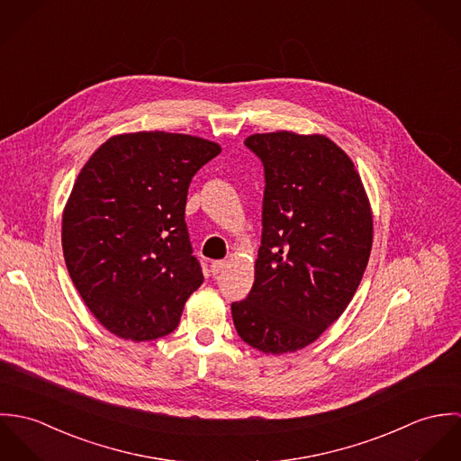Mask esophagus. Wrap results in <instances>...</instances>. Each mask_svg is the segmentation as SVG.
Instances as JSON below:
<instances>
[{
	"label": "esophagus",
	"mask_w": 461,
	"mask_h": 461,
	"mask_svg": "<svg viewBox=\"0 0 461 461\" xmlns=\"http://www.w3.org/2000/svg\"><path fill=\"white\" fill-rule=\"evenodd\" d=\"M227 266H229V261H214V263L211 264V273H212V275H218V273H221Z\"/></svg>",
	"instance_id": "34e87169"
}]
</instances>
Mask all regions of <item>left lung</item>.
Segmentation results:
<instances>
[{
    "mask_svg": "<svg viewBox=\"0 0 461 461\" xmlns=\"http://www.w3.org/2000/svg\"><path fill=\"white\" fill-rule=\"evenodd\" d=\"M245 145L264 165L263 240L232 320L249 346L293 353L349 305L373 247V211L351 158L325 134L258 132Z\"/></svg>",
    "mask_w": 461,
    "mask_h": 461,
    "instance_id": "1",
    "label": "left lung"
}]
</instances>
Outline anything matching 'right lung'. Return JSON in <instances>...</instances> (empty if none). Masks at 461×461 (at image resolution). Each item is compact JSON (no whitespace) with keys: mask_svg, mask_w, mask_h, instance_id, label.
<instances>
[{"mask_svg":"<svg viewBox=\"0 0 461 461\" xmlns=\"http://www.w3.org/2000/svg\"><path fill=\"white\" fill-rule=\"evenodd\" d=\"M220 152L192 134L122 132L77 174L62 214L67 269L85 305L117 337L168 335L202 285L185 209L194 176Z\"/></svg>","mask_w":461,"mask_h":461,"instance_id":"add662e5","label":"right lung"}]
</instances>
